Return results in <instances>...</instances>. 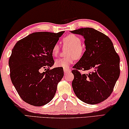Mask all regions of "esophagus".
<instances>
[{
    "label": "esophagus",
    "mask_w": 129,
    "mask_h": 129,
    "mask_svg": "<svg viewBox=\"0 0 129 129\" xmlns=\"http://www.w3.org/2000/svg\"><path fill=\"white\" fill-rule=\"evenodd\" d=\"M63 71H64V74H67L71 72V70L69 68H64L63 69Z\"/></svg>",
    "instance_id": "obj_1"
}]
</instances>
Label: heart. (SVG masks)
I'll list each match as a JSON object with an SVG mask.
<instances>
[{
  "label": "heart",
  "instance_id": "1",
  "mask_svg": "<svg viewBox=\"0 0 129 129\" xmlns=\"http://www.w3.org/2000/svg\"><path fill=\"white\" fill-rule=\"evenodd\" d=\"M63 42L65 46H70V49L67 52L69 56L66 58L58 59L55 60V64L57 67L68 68L73 63L75 58L77 59L81 58L83 53V47L81 45L82 40L78 36L74 34H69L63 38ZM60 46L58 43L54 45L52 49V54L57 56L59 53Z\"/></svg>",
  "mask_w": 129,
  "mask_h": 129
}]
</instances>
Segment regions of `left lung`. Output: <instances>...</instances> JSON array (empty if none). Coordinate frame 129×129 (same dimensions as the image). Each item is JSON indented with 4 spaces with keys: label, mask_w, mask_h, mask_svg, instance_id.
Masks as SVG:
<instances>
[{
    "label": "left lung",
    "mask_w": 129,
    "mask_h": 129,
    "mask_svg": "<svg viewBox=\"0 0 129 129\" xmlns=\"http://www.w3.org/2000/svg\"><path fill=\"white\" fill-rule=\"evenodd\" d=\"M70 32L83 36L86 46L83 56L73 67L74 91L84 103H100L112 93L119 77V56L111 39L100 31L86 27ZM79 70L89 72L82 74Z\"/></svg>",
    "instance_id": "left-lung-1"
}]
</instances>
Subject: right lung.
Returning a JSON list of instances; mask_svg holds the SVG:
<instances>
[{"instance_id": "obj_1", "label": "right lung", "mask_w": 129, "mask_h": 129, "mask_svg": "<svg viewBox=\"0 0 129 129\" xmlns=\"http://www.w3.org/2000/svg\"><path fill=\"white\" fill-rule=\"evenodd\" d=\"M64 31L37 32L19 41L10 57V78L20 98L28 104L42 106L50 102L64 75L54 64L52 49ZM42 69L46 71L41 73Z\"/></svg>"}]
</instances>
